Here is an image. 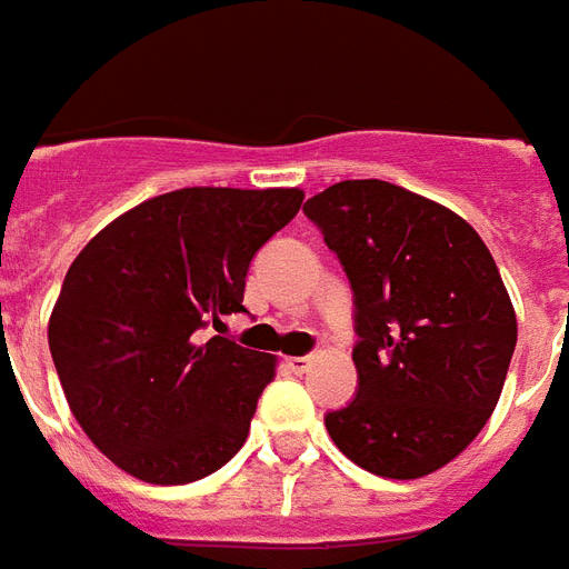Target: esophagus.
Returning <instances> with one entry per match:
<instances>
[{
    "instance_id": "34e87169",
    "label": "esophagus",
    "mask_w": 569,
    "mask_h": 569,
    "mask_svg": "<svg viewBox=\"0 0 569 569\" xmlns=\"http://www.w3.org/2000/svg\"><path fill=\"white\" fill-rule=\"evenodd\" d=\"M286 366H289L295 375H303V372H310L312 357H289V360H286Z\"/></svg>"
}]
</instances>
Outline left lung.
I'll return each mask as SVG.
<instances>
[{
	"mask_svg": "<svg viewBox=\"0 0 569 569\" xmlns=\"http://www.w3.org/2000/svg\"><path fill=\"white\" fill-rule=\"evenodd\" d=\"M355 292L357 396L325 416L330 440L383 478L455 460L493 413L517 316L490 250L460 214L383 180L303 203Z\"/></svg>",
	"mask_w": 569,
	"mask_h": 569,
	"instance_id": "1",
	"label": "left lung"
}]
</instances>
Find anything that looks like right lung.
Here are the masks:
<instances>
[{
	"instance_id": "obj_1",
	"label": "right lung",
	"mask_w": 569,
	"mask_h": 569,
	"mask_svg": "<svg viewBox=\"0 0 569 569\" xmlns=\"http://www.w3.org/2000/svg\"><path fill=\"white\" fill-rule=\"evenodd\" d=\"M298 189H180L102 227L67 271L49 351L76 422L147 485L212 476L244 446L277 360L200 337L244 312L250 259Z\"/></svg>"
}]
</instances>
